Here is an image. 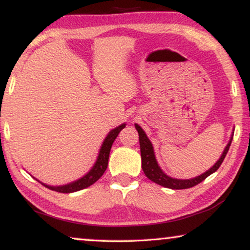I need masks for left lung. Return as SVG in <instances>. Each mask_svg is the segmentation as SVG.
<instances>
[{
  "mask_svg": "<svg viewBox=\"0 0 250 250\" xmlns=\"http://www.w3.org/2000/svg\"><path fill=\"white\" fill-rule=\"evenodd\" d=\"M135 128L139 133V141H140V150H141V160H142V169L145 172L146 176L148 177L149 180H151L152 182H155L159 186L164 188H168V189L173 190H181V189H189V188H192L210 175L216 172V170L220 168L221 164L223 163V160L227 156L229 151V148H230L231 142H232V135L230 141L225 146L223 153H222L220 159L217 160L216 163L214 164L213 166L210 167L209 169L206 170V172L201 174V175H198L196 177H192V179L188 180H181V179H175V177H170L167 175V174L164 173V170L160 168L158 163H157L155 151H153L152 143L150 142V140L146 136V132L141 128V126L135 124Z\"/></svg>",
  "mask_w": 250,
  "mask_h": 250,
  "instance_id": "1",
  "label": "left lung"
}]
</instances>
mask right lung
Masks as SVG:
<instances>
[{"mask_svg":"<svg viewBox=\"0 0 250 250\" xmlns=\"http://www.w3.org/2000/svg\"><path fill=\"white\" fill-rule=\"evenodd\" d=\"M125 126H126V124L124 123V124L117 126V127L111 129V131L108 133V135L105 136L104 142H102L100 151H99L98 158H97V160H95L93 167H92V168L88 170V172L85 174L84 176H82L81 179L74 181V182L64 184V186H56V187L42 183V182H40L39 180L37 181H39L40 183H42L44 187L47 188V189L57 191V192H61V193L76 192V191L83 190V189H85V188H88L90 186H92V184L97 182V181L100 179L102 175H104V170L107 169L109 153H110L112 143H114L115 139L118 136L119 132H121L122 129L125 127Z\"/></svg>","mask_w":250,"mask_h":250,"instance_id":"1","label":"right lung"}]
</instances>
